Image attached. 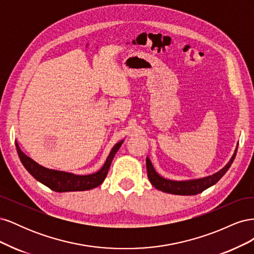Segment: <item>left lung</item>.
<instances>
[{"instance_id": "1", "label": "left lung", "mask_w": 254, "mask_h": 254, "mask_svg": "<svg viewBox=\"0 0 254 254\" xmlns=\"http://www.w3.org/2000/svg\"><path fill=\"white\" fill-rule=\"evenodd\" d=\"M237 147L235 149L234 155L232 156L231 160L229 163L220 170L219 172L213 174L212 176L204 177V178L195 179V180H188V181H174L168 180L161 177L153 168L149 158H146V167H147V176L150 183L155 187L157 190L165 191V193L175 194V195H197L210 187L214 186L215 183L218 182V180L224 176L228 170L233 163V161L236 156Z\"/></svg>"}]
</instances>
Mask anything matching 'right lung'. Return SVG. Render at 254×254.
Masks as SVG:
<instances>
[{"label":"right lung","mask_w":254,"mask_h":254,"mask_svg":"<svg viewBox=\"0 0 254 254\" xmlns=\"http://www.w3.org/2000/svg\"><path fill=\"white\" fill-rule=\"evenodd\" d=\"M123 141L119 142L114 145V147L110 151L108 158L106 160V163L104 166L95 174L86 175V176H79L74 175L71 173L60 172V171H54L45 168L38 163H36L34 160L27 157L24 152H23L18 143H16V147L19 158L21 162L26 168V171L32 175L36 180L41 182L44 186H47L51 190L55 191H75V190H87L94 189L104 182L107 174L110 168L112 160L115 156V153L121 147Z\"/></svg>","instance_id":"right-lung-1"}]
</instances>
